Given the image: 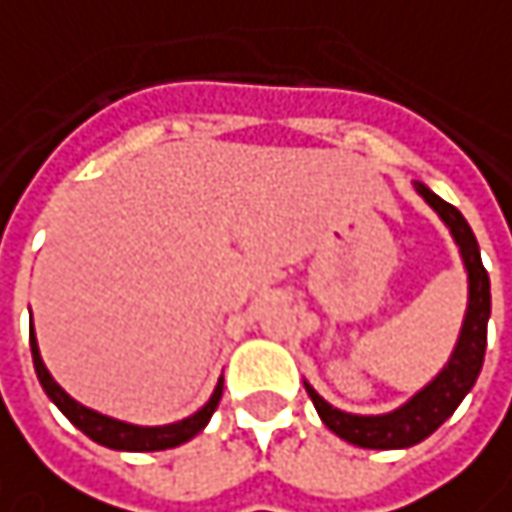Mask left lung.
Segmentation results:
<instances>
[{
    "label": "left lung",
    "instance_id": "1",
    "mask_svg": "<svg viewBox=\"0 0 512 512\" xmlns=\"http://www.w3.org/2000/svg\"><path fill=\"white\" fill-rule=\"evenodd\" d=\"M415 189L435 212L441 214V220L450 226V232L456 237L464 266H467V278H470V303H467V318L461 326V338H458L456 352H453L447 369L401 410L389 412V415H349V412L329 407L321 395L306 384V392L323 418V424L338 438H344L355 447H367V450H401V447H412V444L424 441L427 435H433L456 412L464 395L473 389L481 364H484V349H487L490 278L481 263L476 234L456 206L435 197L433 191L421 183Z\"/></svg>",
    "mask_w": 512,
    "mask_h": 512
}]
</instances>
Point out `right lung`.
Returning a JSON list of instances; mask_svg holds the SVG:
<instances>
[{"mask_svg":"<svg viewBox=\"0 0 512 512\" xmlns=\"http://www.w3.org/2000/svg\"><path fill=\"white\" fill-rule=\"evenodd\" d=\"M31 355H34L36 378H39L42 389L48 392V398L54 401L59 410L65 412V418H68L74 427H79V430L88 435V438H94L97 444H102V447H111V450L154 453V450H171V447H180L183 441L194 438V435L200 433V430L209 424L212 412L217 410V404H220V395H223V381H220L217 389H214L212 401H209V404H206L200 412H194L191 418H186V421H177V424H168V427H134V424H123V421L105 418V415H100V412L85 410V407L77 404L71 395H65L62 387H59L54 378L48 375V369H45V364H42V358H39L34 332H31Z\"/></svg>","mask_w":512,"mask_h":512,"instance_id":"add662e5","label":"right lung"}]
</instances>
